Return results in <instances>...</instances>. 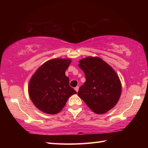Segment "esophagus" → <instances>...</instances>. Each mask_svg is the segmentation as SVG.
I'll return each mask as SVG.
<instances>
[{"mask_svg": "<svg viewBox=\"0 0 148 148\" xmlns=\"http://www.w3.org/2000/svg\"><path fill=\"white\" fill-rule=\"evenodd\" d=\"M74 89L76 90V92H77V91H78V89H79V87H78V86L76 87H75V88H74Z\"/></svg>", "mask_w": 148, "mask_h": 148, "instance_id": "1", "label": "esophagus"}]
</instances>
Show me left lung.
<instances>
[{
  "mask_svg": "<svg viewBox=\"0 0 148 148\" xmlns=\"http://www.w3.org/2000/svg\"><path fill=\"white\" fill-rule=\"evenodd\" d=\"M86 81L77 95L92 112L103 114L116 106L121 93V84L114 70L98 57H87L79 61Z\"/></svg>",
  "mask_w": 148,
  "mask_h": 148,
  "instance_id": "obj_1",
  "label": "left lung"
}]
</instances>
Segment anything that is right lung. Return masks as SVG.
Segmentation results:
<instances>
[{
  "mask_svg": "<svg viewBox=\"0 0 148 148\" xmlns=\"http://www.w3.org/2000/svg\"><path fill=\"white\" fill-rule=\"evenodd\" d=\"M71 63L70 59L49 60L40 66L30 79V98L34 106L44 113H59L69 97L76 93L70 86L69 78L65 75Z\"/></svg>",
  "mask_w": 148,
  "mask_h": 148,
  "instance_id": "obj_1",
  "label": "right lung"
}]
</instances>
